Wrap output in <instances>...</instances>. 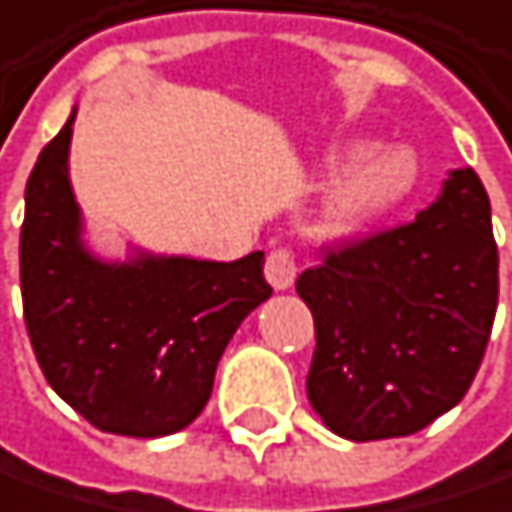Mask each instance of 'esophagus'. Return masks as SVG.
Segmentation results:
<instances>
[{
	"instance_id": "1",
	"label": "esophagus",
	"mask_w": 512,
	"mask_h": 512,
	"mask_svg": "<svg viewBox=\"0 0 512 512\" xmlns=\"http://www.w3.org/2000/svg\"><path fill=\"white\" fill-rule=\"evenodd\" d=\"M294 277H297L294 256L288 250H274L265 262V280L277 291H286V288L294 286Z\"/></svg>"
}]
</instances>
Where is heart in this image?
Segmentation results:
<instances>
[{
  "instance_id": "b5f03b06",
  "label": "heart",
  "mask_w": 512,
  "mask_h": 512,
  "mask_svg": "<svg viewBox=\"0 0 512 512\" xmlns=\"http://www.w3.org/2000/svg\"><path fill=\"white\" fill-rule=\"evenodd\" d=\"M324 173L336 176L318 212L327 241H351L386 221L418 188V161L410 150H377L365 135H348L324 156Z\"/></svg>"
}]
</instances>
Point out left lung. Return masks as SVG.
<instances>
[{"label": "left lung", "mask_w": 512, "mask_h": 512, "mask_svg": "<svg viewBox=\"0 0 512 512\" xmlns=\"http://www.w3.org/2000/svg\"><path fill=\"white\" fill-rule=\"evenodd\" d=\"M315 318L306 395L342 439L410 436L469 392L498 306L486 188L451 170L413 224L330 253L297 277Z\"/></svg>", "instance_id": "8db88e82"}]
</instances>
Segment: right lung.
Here are the masks:
<instances>
[{
    "label": "right lung",
    "mask_w": 512,
    "mask_h": 512,
    "mask_svg": "<svg viewBox=\"0 0 512 512\" xmlns=\"http://www.w3.org/2000/svg\"><path fill=\"white\" fill-rule=\"evenodd\" d=\"M76 108L26 185L20 286L26 330L49 386L94 427L156 439L203 413L241 321L271 297L265 253L209 262L88 244L70 182Z\"/></svg>",
    "instance_id": "add662e5"
}]
</instances>
